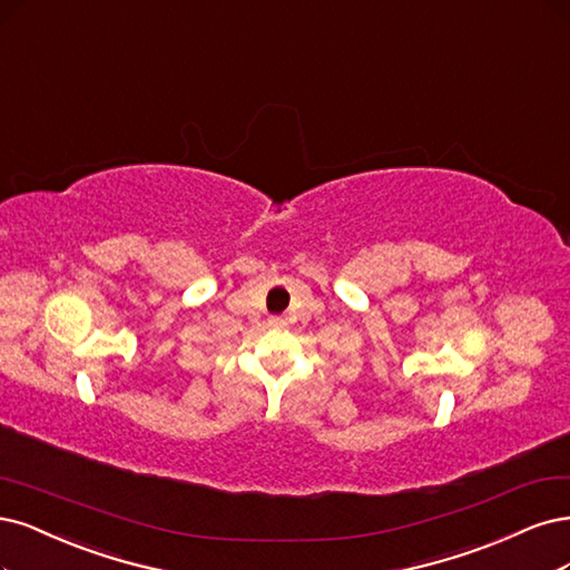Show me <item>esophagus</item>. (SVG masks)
<instances>
[{
    "label": "esophagus",
    "mask_w": 570,
    "mask_h": 570,
    "mask_svg": "<svg viewBox=\"0 0 570 570\" xmlns=\"http://www.w3.org/2000/svg\"><path fill=\"white\" fill-rule=\"evenodd\" d=\"M283 321L281 318H268V325H273V327H276V325H281Z\"/></svg>",
    "instance_id": "obj_1"
}]
</instances>
